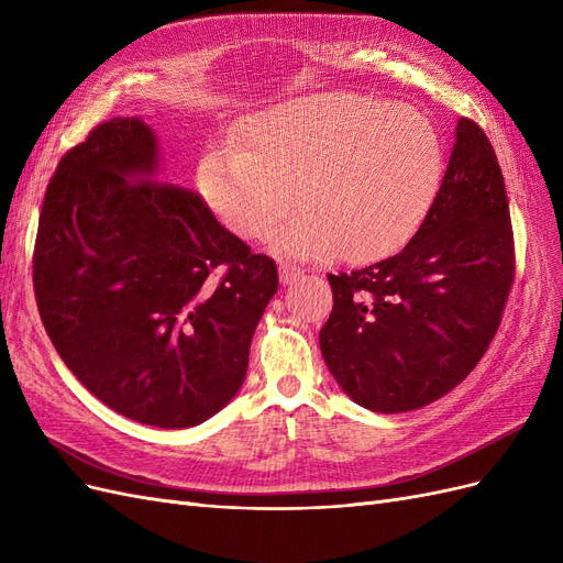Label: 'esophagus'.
<instances>
[{
    "label": "esophagus",
    "mask_w": 563,
    "mask_h": 563,
    "mask_svg": "<svg viewBox=\"0 0 563 563\" xmlns=\"http://www.w3.org/2000/svg\"><path fill=\"white\" fill-rule=\"evenodd\" d=\"M279 277H282V284L291 286L294 282H298V279L302 277V269L296 267V265H291V263H282V265H279Z\"/></svg>",
    "instance_id": "obj_1"
}]
</instances>
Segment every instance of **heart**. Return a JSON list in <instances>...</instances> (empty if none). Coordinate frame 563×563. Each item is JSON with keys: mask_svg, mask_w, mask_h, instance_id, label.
I'll return each mask as SVG.
<instances>
[{"mask_svg": "<svg viewBox=\"0 0 563 563\" xmlns=\"http://www.w3.org/2000/svg\"><path fill=\"white\" fill-rule=\"evenodd\" d=\"M444 150L428 114L354 93H314L246 117L197 168L203 201L244 240L296 258L376 261L428 213Z\"/></svg>", "mask_w": 563, "mask_h": 563, "instance_id": "obj_1", "label": "heart"}]
</instances>
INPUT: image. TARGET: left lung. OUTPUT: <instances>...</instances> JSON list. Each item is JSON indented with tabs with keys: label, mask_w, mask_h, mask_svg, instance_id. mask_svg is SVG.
<instances>
[{
	"label": "left lung",
	"mask_w": 563,
	"mask_h": 563,
	"mask_svg": "<svg viewBox=\"0 0 563 563\" xmlns=\"http://www.w3.org/2000/svg\"><path fill=\"white\" fill-rule=\"evenodd\" d=\"M319 331L335 383L364 408L404 413L444 397L479 364L515 282V234L496 152L460 119L444 180L397 255L329 275Z\"/></svg>",
	"instance_id": "1"
}]
</instances>
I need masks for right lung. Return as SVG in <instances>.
<instances>
[{"instance_id":"1","label":"right lung","mask_w":563,"mask_h":563,"mask_svg":"<svg viewBox=\"0 0 563 563\" xmlns=\"http://www.w3.org/2000/svg\"><path fill=\"white\" fill-rule=\"evenodd\" d=\"M32 282L77 380L117 413L178 430L242 387L279 275L195 190L159 180L157 135L143 119L114 117L48 180Z\"/></svg>"}]
</instances>
